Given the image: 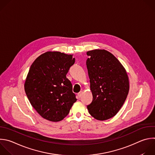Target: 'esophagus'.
Returning a JSON list of instances; mask_svg holds the SVG:
<instances>
[{
    "label": "esophagus",
    "mask_w": 155,
    "mask_h": 155,
    "mask_svg": "<svg viewBox=\"0 0 155 155\" xmlns=\"http://www.w3.org/2000/svg\"><path fill=\"white\" fill-rule=\"evenodd\" d=\"M82 94H83V92H80L78 94H77V95H78V97L80 98H81V95H82Z\"/></svg>",
    "instance_id": "esophagus-1"
}]
</instances>
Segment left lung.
<instances>
[{"instance_id": "left-lung-1", "label": "left lung", "mask_w": 155, "mask_h": 155, "mask_svg": "<svg viewBox=\"0 0 155 155\" xmlns=\"http://www.w3.org/2000/svg\"><path fill=\"white\" fill-rule=\"evenodd\" d=\"M86 54L92 94V101L87 108L95 119L108 120L117 114L127 97L128 76L123 65L110 51L95 49Z\"/></svg>"}]
</instances>
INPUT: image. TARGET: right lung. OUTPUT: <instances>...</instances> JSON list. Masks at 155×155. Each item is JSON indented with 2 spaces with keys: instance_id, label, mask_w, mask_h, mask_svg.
Masks as SVG:
<instances>
[{
  "instance_id": "1",
  "label": "right lung",
  "mask_w": 155,
  "mask_h": 155,
  "mask_svg": "<svg viewBox=\"0 0 155 155\" xmlns=\"http://www.w3.org/2000/svg\"><path fill=\"white\" fill-rule=\"evenodd\" d=\"M72 56L47 51L34 61L25 79L24 89L31 106L49 121L62 120L77 100L66 78L75 61Z\"/></svg>"
}]
</instances>
